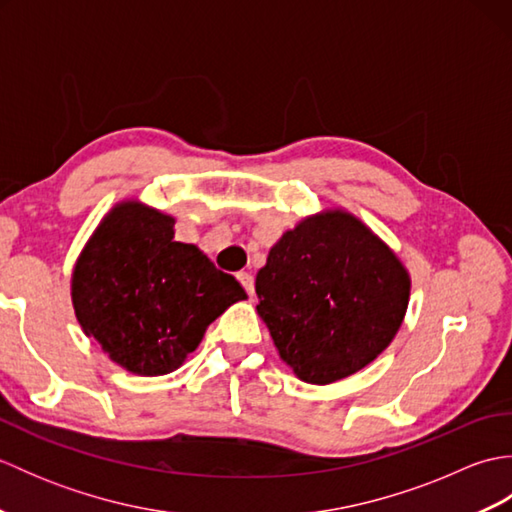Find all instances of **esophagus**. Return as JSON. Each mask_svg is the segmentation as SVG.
<instances>
[{
	"label": "esophagus",
	"mask_w": 512,
	"mask_h": 512,
	"mask_svg": "<svg viewBox=\"0 0 512 512\" xmlns=\"http://www.w3.org/2000/svg\"><path fill=\"white\" fill-rule=\"evenodd\" d=\"M237 279H239V284L244 286V290L248 292V295L253 297L255 295V279H253V275L246 273V270H242V273H237Z\"/></svg>",
	"instance_id": "obj_1"
}]
</instances>
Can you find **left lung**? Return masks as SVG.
I'll return each instance as SVG.
<instances>
[{
  "mask_svg": "<svg viewBox=\"0 0 512 512\" xmlns=\"http://www.w3.org/2000/svg\"><path fill=\"white\" fill-rule=\"evenodd\" d=\"M255 290L279 356L306 383L328 385L394 341L411 279L358 217L323 211L281 235Z\"/></svg>",
  "mask_w": 512,
  "mask_h": 512,
  "instance_id": "left-lung-1",
  "label": "left lung"
}]
</instances>
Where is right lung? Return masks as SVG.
<instances>
[{"label": "right lung", "instance_id": "1", "mask_svg": "<svg viewBox=\"0 0 512 512\" xmlns=\"http://www.w3.org/2000/svg\"><path fill=\"white\" fill-rule=\"evenodd\" d=\"M173 224L136 200L116 204L74 266L72 303L83 332L138 376L178 369L206 328L246 299L198 246L173 239Z\"/></svg>", "mask_w": 512, "mask_h": 512}]
</instances>
